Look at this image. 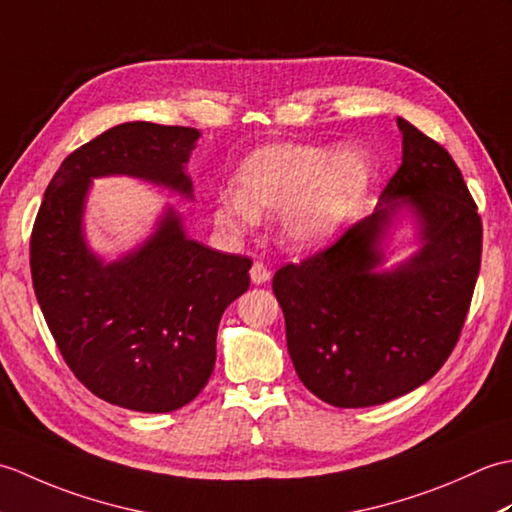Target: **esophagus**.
<instances>
[{"label": "esophagus", "instance_id": "esophagus-1", "mask_svg": "<svg viewBox=\"0 0 512 512\" xmlns=\"http://www.w3.org/2000/svg\"><path fill=\"white\" fill-rule=\"evenodd\" d=\"M250 279H253V284H266V281L270 279V270L266 268L264 262H255L253 266H250Z\"/></svg>", "mask_w": 512, "mask_h": 512}]
</instances>
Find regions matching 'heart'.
<instances>
[{
	"label": "heart",
	"mask_w": 512,
	"mask_h": 512,
	"mask_svg": "<svg viewBox=\"0 0 512 512\" xmlns=\"http://www.w3.org/2000/svg\"><path fill=\"white\" fill-rule=\"evenodd\" d=\"M372 160L358 147L268 145L250 154L235 173V189L213 198L220 231L242 237L259 215H277V233L286 246L303 250L339 233L372 184Z\"/></svg>",
	"instance_id": "1"
}]
</instances>
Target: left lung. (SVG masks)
I'll return each mask as SVG.
<instances>
[{
    "label": "left lung",
    "instance_id": "8db88e82",
    "mask_svg": "<svg viewBox=\"0 0 512 512\" xmlns=\"http://www.w3.org/2000/svg\"><path fill=\"white\" fill-rule=\"evenodd\" d=\"M402 165L372 215L301 264L281 266L273 292L301 383L343 409L409 394L451 356L482 262V217L451 154L398 118ZM409 205L423 248L391 274H372L390 215Z\"/></svg>",
    "mask_w": 512,
    "mask_h": 512
}]
</instances>
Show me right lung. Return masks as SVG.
Returning a JSON list of instances; mask_svg holds the SVG:
<instances>
[{
  "instance_id": "add662e5",
  "label": "right lung",
  "mask_w": 512,
  "mask_h": 512,
  "mask_svg": "<svg viewBox=\"0 0 512 512\" xmlns=\"http://www.w3.org/2000/svg\"><path fill=\"white\" fill-rule=\"evenodd\" d=\"M198 138L143 121L107 129L61 162L32 226V286L63 361L94 396L132 411H176L209 383L217 325L253 262L189 239L167 209L143 246L103 264L81 231L85 195L92 178L123 173L193 198L184 165Z\"/></svg>"
}]
</instances>
